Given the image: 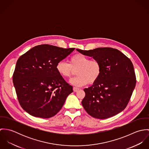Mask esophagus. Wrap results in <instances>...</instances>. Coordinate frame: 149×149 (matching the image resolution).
<instances>
[{"label": "esophagus", "mask_w": 149, "mask_h": 149, "mask_svg": "<svg viewBox=\"0 0 149 149\" xmlns=\"http://www.w3.org/2000/svg\"><path fill=\"white\" fill-rule=\"evenodd\" d=\"M79 90V88H77V87H73V91L74 92H77Z\"/></svg>", "instance_id": "1"}]
</instances>
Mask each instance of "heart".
Here are the masks:
<instances>
[{
    "label": "heart",
    "mask_w": 149,
    "mask_h": 149,
    "mask_svg": "<svg viewBox=\"0 0 149 149\" xmlns=\"http://www.w3.org/2000/svg\"><path fill=\"white\" fill-rule=\"evenodd\" d=\"M76 77L70 80V83L76 86H81L95 83L102 73L101 64L96 60H90L85 55L77 53L70 57L69 63L64 61H59L56 65L58 74L65 78L70 77L76 70Z\"/></svg>",
    "instance_id": "1"
}]
</instances>
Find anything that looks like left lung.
<instances>
[{"instance_id": "left-lung-1", "label": "left lung", "mask_w": 149, "mask_h": 149, "mask_svg": "<svg viewBox=\"0 0 149 149\" xmlns=\"http://www.w3.org/2000/svg\"><path fill=\"white\" fill-rule=\"evenodd\" d=\"M97 60L102 66L99 79L84 89L82 106L91 116L104 119L122 112L130 101L136 84L134 66L118 49L99 47L93 50L76 49Z\"/></svg>"}]
</instances>
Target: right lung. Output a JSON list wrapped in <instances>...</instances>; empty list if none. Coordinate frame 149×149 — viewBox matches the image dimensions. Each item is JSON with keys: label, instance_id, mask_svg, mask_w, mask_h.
I'll return each mask as SVG.
<instances>
[{"label": "right lung", "instance_id": "add662e5", "mask_svg": "<svg viewBox=\"0 0 149 149\" xmlns=\"http://www.w3.org/2000/svg\"><path fill=\"white\" fill-rule=\"evenodd\" d=\"M74 50L45 44L31 48L19 58L13 80L19 103L26 112L49 118L60 111L73 87L58 74L56 65Z\"/></svg>", "mask_w": 149, "mask_h": 149}]
</instances>
